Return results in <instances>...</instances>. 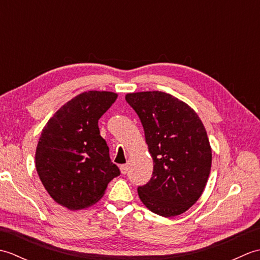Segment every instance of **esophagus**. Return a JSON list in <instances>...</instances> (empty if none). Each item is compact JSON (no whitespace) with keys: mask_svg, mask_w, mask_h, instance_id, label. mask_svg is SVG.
I'll return each mask as SVG.
<instances>
[{"mask_svg":"<svg viewBox=\"0 0 260 260\" xmlns=\"http://www.w3.org/2000/svg\"><path fill=\"white\" fill-rule=\"evenodd\" d=\"M127 171H128V167H127L126 164L120 165V172H121V174L125 175L127 173Z\"/></svg>","mask_w":260,"mask_h":260,"instance_id":"esophagus-1","label":"esophagus"}]
</instances>
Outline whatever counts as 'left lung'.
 I'll list each match as a JSON object with an SVG mask.
<instances>
[{
	"mask_svg": "<svg viewBox=\"0 0 260 260\" xmlns=\"http://www.w3.org/2000/svg\"><path fill=\"white\" fill-rule=\"evenodd\" d=\"M142 121L154 162L151 180L137 187L145 207L162 217L185 212L201 197L211 170L206 128L189 105L163 91L127 93Z\"/></svg>",
	"mask_w": 260,
	"mask_h": 260,
	"instance_id": "8db88e82",
	"label": "left lung"
}]
</instances>
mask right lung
<instances>
[{
  "mask_svg": "<svg viewBox=\"0 0 260 260\" xmlns=\"http://www.w3.org/2000/svg\"><path fill=\"white\" fill-rule=\"evenodd\" d=\"M116 98L110 91L82 92L57 110L42 129L37 172L53 200L69 210L95 204L120 174L98 127Z\"/></svg>",
  "mask_w": 260,
  "mask_h": 260,
  "instance_id": "right-lung-1",
  "label": "right lung"
}]
</instances>
